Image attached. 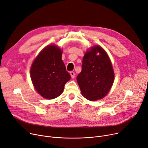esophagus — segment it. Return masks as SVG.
Returning a JSON list of instances; mask_svg holds the SVG:
<instances>
[{
  "mask_svg": "<svg viewBox=\"0 0 148 148\" xmlns=\"http://www.w3.org/2000/svg\"><path fill=\"white\" fill-rule=\"evenodd\" d=\"M70 75L71 76V78H74V77H75V73L74 71H71L70 72Z\"/></svg>",
  "mask_w": 148,
  "mask_h": 148,
  "instance_id": "esophagus-1",
  "label": "esophagus"
}]
</instances>
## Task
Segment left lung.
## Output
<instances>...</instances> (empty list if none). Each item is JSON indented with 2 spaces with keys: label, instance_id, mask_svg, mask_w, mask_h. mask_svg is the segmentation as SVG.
<instances>
[{
  "label": "left lung",
  "instance_id": "obj_1",
  "mask_svg": "<svg viewBox=\"0 0 148 148\" xmlns=\"http://www.w3.org/2000/svg\"><path fill=\"white\" fill-rule=\"evenodd\" d=\"M114 80L112 64L104 49L96 46L87 51L83 59L82 71L77 77L82 95L91 101L101 99L111 89Z\"/></svg>",
  "mask_w": 148,
  "mask_h": 148
}]
</instances>
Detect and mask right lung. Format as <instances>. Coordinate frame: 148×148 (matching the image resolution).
Wrapping results in <instances>:
<instances>
[{
    "label": "right lung",
    "instance_id": "obj_1",
    "mask_svg": "<svg viewBox=\"0 0 148 148\" xmlns=\"http://www.w3.org/2000/svg\"><path fill=\"white\" fill-rule=\"evenodd\" d=\"M62 51L49 45L38 54L30 70L33 84L42 97L52 99L63 92L65 84L71 76L62 60Z\"/></svg>",
    "mask_w": 148,
    "mask_h": 148
}]
</instances>
